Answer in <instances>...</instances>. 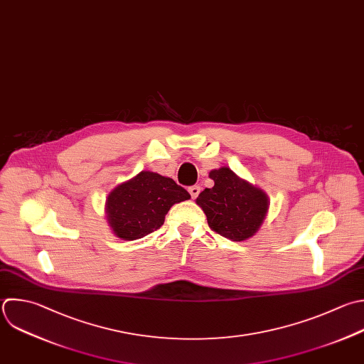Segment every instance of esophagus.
<instances>
[{
  "mask_svg": "<svg viewBox=\"0 0 364 364\" xmlns=\"http://www.w3.org/2000/svg\"><path fill=\"white\" fill-rule=\"evenodd\" d=\"M199 192H200V186H198V185H193V186L189 188V193H191L192 199H196L198 195H199Z\"/></svg>",
  "mask_w": 364,
  "mask_h": 364,
  "instance_id": "esophagus-1",
  "label": "esophagus"
}]
</instances>
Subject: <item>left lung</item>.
I'll return each mask as SVG.
<instances>
[{
  "label": "left lung",
  "instance_id": "1",
  "mask_svg": "<svg viewBox=\"0 0 364 364\" xmlns=\"http://www.w3.org/2000/svg\"><path fill=\"white\" fill-rule=\"evenodd\" d=\"M209 178L215 182L213 188H206L196 198L209 228L235 242L252 237L266 218L267 195L226 166L210 171Z\"/></svg>",
  "mask_w": 364,
  "mask_h": 364
}]
</instances>
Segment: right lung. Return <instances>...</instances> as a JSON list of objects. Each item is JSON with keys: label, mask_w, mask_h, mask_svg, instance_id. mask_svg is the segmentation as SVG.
I'll use <instances>...</instances> for the list:
<instances>
[{"label": "right lung", "mask_w": 364, "mask_h": 364, "mask_svg": "<svg viewBox=\"0 0 364 364\" xmlns=\"http://www.w3.org/2000/svg\"><path fill=\"white\" fill-rule=\"evenodd\" d=\"M189 198L188 191L173 179L142 171L108 195L107 219L118 237L141 239L164 225L165 215L175 203Z\"/></svg>", "instance_id": "obj_1"}]
</instances>
